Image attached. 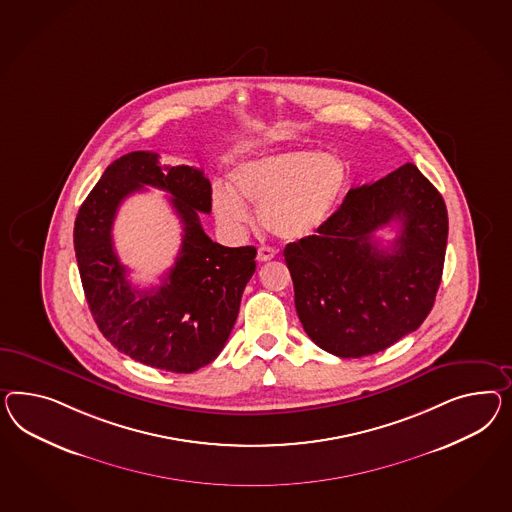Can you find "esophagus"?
I'll return each instance as SVG.
<instances>
[{
	"mask_svg": "<svg viewBox=\"0 0 512 512\" xmlns=\"http://www.w3.org/2000/svg\"><path fill=\"white\" fill-rule=\"evenodd\" d=\"M274 257H276V249L270 248V246H261L257 249V261H261V263H266Z\"/></svg>",
	"mask_w": 512,
	"mask_h": 512,
	"instance_id": "34e87169",
	"label": "esophagus"
}]
</instances>
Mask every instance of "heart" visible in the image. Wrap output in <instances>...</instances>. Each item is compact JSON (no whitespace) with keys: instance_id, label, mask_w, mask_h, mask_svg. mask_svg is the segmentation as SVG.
<instances>
[{"instance_id":"heart-1","label":"heart","mask_w":512,"mask_h":512,"mask_svg":"<svg viewBox=\"0 0 512 512\" xmlns=\"http://www.w3.org/2000/svg\"><path fill=\"white\" fill-rule=\"evenodd\" d=\"M233 188L216 186L212 208L229 233L251 223L246 201L257 207L259 223L268 233L296 242L315 235L330 220L346 188L341 158L326 152L294 149L264 154L236 166Z\"/></svg>"}]
</instances>
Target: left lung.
<instances>
[{"instance_id":"obj_1","label":"left lung","mask_w":512,"mask_h":512,"mask_svg":"<svg viewBox=\"0 0 512 512\" xmlns=\"http://www.w3.org/2000/svg\"><path fill=\"white\" fill-rule=\"evenodd\" d=\"M391 220L402 231L384 249L373 233ZM447 229L442 195L414 164L352 188L315 235L283 251L311 341L363 358L415 332L442 281Z\"/></svg>"}]
</instances>
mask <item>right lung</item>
<instances>
[{"label":"right lung","instance_id":"add662e5","mask_svg":"<svg viewBox=\"0 0 512 512\" xmlns=\"http://www.w3.org/2000/svg\"><path fill=\"white\" fill-rule=\"evenodd\" d=\"M145 185L172 195L183 244L163 285L139 292L125 279L110 229L120 203ZM210 208L212 186L201 169L160 166L156 152L136 151L106 167L78 210L74 251L87 304L102 335L132 360L194 373L216 360L227 343L255 272L257 249L212 242L199 220Z\"/></svg>","mask_w":512,"mask_h":512}]
</instances>
